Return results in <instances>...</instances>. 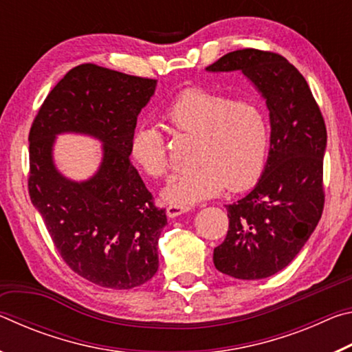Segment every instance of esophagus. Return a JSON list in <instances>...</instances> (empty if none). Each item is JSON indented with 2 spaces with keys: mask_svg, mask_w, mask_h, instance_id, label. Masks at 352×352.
Masks as SVG:
<instances>
[{
  "mask_svg": "<svg viewBox=\"0 0 352 352\" xmlns=\"http://www.w3.org/2000/svg\"><path fill=\"white\" fill-rule=\"evenodd\" d=\"M190 210L189 206H184V205H169L168 206V210H166V212H168V216L169 217H178L180 216V214H184V212H188Z\"/></svg>",
  "mask_w": 352,
  "mask_h": 352,
  "instance_id": "1",
  "label": "esophagus"
}]
</instances>
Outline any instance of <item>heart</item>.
I'll return each mask as SVG.
<instances>
[{
  "instance_id": "1",
  "label": "heart",
  "mask_w": 352,
  "mask_h": 352,
  "mask_svg": "<svg viewBox=\"0 0 352 352\" xmlns=\"http://www.w3.org/2000/svg\"><path fill=\"white\" fill-rule=\"evenodd\" d=\"M163 118L175 133L194 138L189 155L194 168L163 190L170 204L188 206L216 197L226 186L237 192L258 182L270 144L269 121L258 104L190 88L166 107ZM130 155L148 177L160 178L169 169L164 135L151 124L133 130Z\"/></svg>"
}]
</instances>
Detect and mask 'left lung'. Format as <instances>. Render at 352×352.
I'll list each match as a JSON object with an SVG mask.
<instances>
[{
  "instance_id": "left-lung-1",
  "label": "left lung",
  "mask_w": 352,
  "mask_h": 352,
  "mask_svg": "<svg viewBox=\"0 0 352 352\" xmlns=\"http://www.w3.org/2000/svg\"><path fill=\"white\" fill-rule=\"evenodd\" d=\"M206 71H242L265 99L272 127L259 182L226 205L228 233L214 248V265L237 279L269 278L301 252L323 212L324 119L305 77L275 52L233 51Z\"/></svg>"
}]
</instances>
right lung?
I'll list each match as a JSON object with an SVG mask.
<instances>
[{"label":"right lung","mask_w":352,"mask_h":352,"mask_svg":"<svg viewBox=\"0 0 352 352\" xmlns=\"http://www.w3.org/2000/svg\"><path fill=\"white\" fill-rule=\"evenodd\" d=\"M155 87V79L79 65L47 94L29 132L32 205L69 269L100 287H138L158 270L168 219L129 158L136 119ZM60 133L103 142V162L88 181H69L55 168L52 147Z\"/></svg>","instance_id":"1"}]
</instances>
